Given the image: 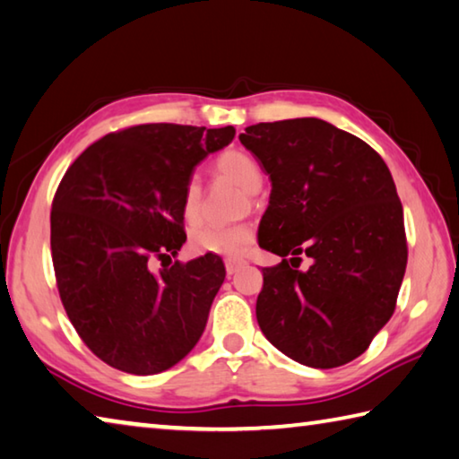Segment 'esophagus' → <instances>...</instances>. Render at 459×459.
<instances>
[{
  "label": "esophagus",
  "mask_w": 459,
  "mask_h": 459,
  "mask_svg": "<svg viewBox=\"0 0 459 459\" xmlns=\"http://www.w3.org/2000/svg\"><path fill=\"white\" fill-rule=\"evenodd\" d=\"M245 264H247L245 258H227V261H224V266H227L229 274H235L237 271L243 269Z\"/></svg>",
  "instance_id": "34e87169"
}]
</instances>
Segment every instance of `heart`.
Segmentation results:
<instances>
[{"label":"heart","instance_id":"heart-1","mask_svg":"<svg viewBox=\"0 0 459 459\" xmlns=\"http://www.w3.org/2000/svg\"><path fill=\"white\" fill-rule=\"evenodd\" d=\"M214 172L219 177L235 182L245 193H255L263 185V170L251 154L243 150H224L214 158ZM182 219L188 227H196L203 221V188L196 178H190L180 201ZM255 240V229L251 222L235 224H204L190 235V248L198 255H219L237 258L251 248Z\"/></svg>","mask_w":459,"mask_h":459}]
</instances>
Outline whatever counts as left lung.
<instances>
[{
  "instance_id": "8db88e82",
  "label": "left lung",
  "mask_w": 459,
  "mask_h": 459,
  "mask_svg": "<svg viewBox=\"0 0 459 459\" xmlns=\"http://www.w3.org/2000/svg\"><path fill=\"white\" fill-rule=\"evenodd\" d=\"M238 140L273 185L258 247L282 256L263 269L258 327L307 368L353 361L394 315L407 264L403 208L387 164L319 118L261 122ZM299 254L312 258L309 270L298 271Z\"/></svg>"
}]
</instances>
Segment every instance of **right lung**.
<instances>
[{
    "label": "right lung",
    "mask_w": 459,
    "mask_h": 459,
    "mask_svg": "<svg viewBox=\"0 0 459 459\" xmlns=\"http://www.w3.org/2000/svg\"><path fill=\"white\" fill-rule=\"evenodd\" d=\"M235 128L138 124L88 146L52 203V261L74 329L114 369L154 375L201 339L224 281L216 255L170 263L186 240L180 201L195 166ZM154 260H169L158 273Z\"/></svg>",
    "instance_id": "obj_1"
}]
</instances>
